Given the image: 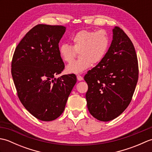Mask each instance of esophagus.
<instances>
[{"label":"esophagus","instance_id":"34e87169","mask_svg":"<svg viewBox=\"0 0 152 152\" xmlns=\"http://www.w3.org/2000/svg\"><path fill=\"white\" fill-rule=\"evenodd\" d=\"M77 77V80H78V81H82V80H83V77L82 76L79 75V74H78V75L76 76Z\"/></svg>","mask_w":152,"mask_h":152}]
</instances>
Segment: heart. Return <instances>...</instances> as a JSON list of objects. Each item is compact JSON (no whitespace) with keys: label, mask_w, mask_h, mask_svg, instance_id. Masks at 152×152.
<instances>
[{"label":"heart","mask_w":152,"mask_h":152,"mask_svg":"<svg viewBox=\"0 0 152 152\" xmlns=\"http://www.w3.org/2000/svg\"><path fill=\"white\" fill-rule=\"evenodd\" d=\"M72 45L61 44L59 48V55L64 62L70 63L79 53L80 59L68 64V73L80 74L88 69L92 64L101 61L107 51L109 37L106 31L82 30L71 38Z\"/></svg>","instance_id":"obj_1"}]
</instances>
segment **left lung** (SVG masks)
<instances>
[{
    "label": "left lung",
    "instance_id": "1",
    "mask_svg": "<svg viewBox=\"0 0 152 152\" xmlns=\"http://www.w3.org/2000/svg\"><path fill=\"white\" fill-rule=\"evenodd\" d=\"M138 79L133 44L119 27L113 29L110 46L99 64L84 76L89 112L101 121L112 120L127 108Z\"/></svg>",
    "mask_w": 152,
    "mask_h": 152
}]
</instances>
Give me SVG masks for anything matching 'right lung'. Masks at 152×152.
<instances>
[{"instance_id": "obj_1", "label": "right lung", "mask_w": 152, "mask_h": 152, "mask_svg": "<svg viewBox=\"0 0 152 152\" xmlns=\"http://www.w3.org/2000/svg\"><path fill=\"white\" fill-rule=\"evenodd\" d=\"M65 31L62 25H36L23 38L12 57L11 72L18 97L42 121H53L62 114L76 83L73 74L55 77L64 69L59 43Z\"/></svg>"}]
</instances>
